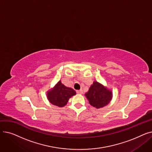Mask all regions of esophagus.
<instances>
[{
	"instance_id": "obj_1",
	"label": "esophagus",
	"mask_w": 152,
	"mask_h": 152,
	"mask_svg": "<svg viewBox=\"0 0 152 152\" xmlns=\"http://www.w3.org/2000/svg\"><path fill=\"white\" fill-rule=\"evenodd\" d=\"M76 92H77V94H83V90H82V89H80V90H78V91H76Z\"/></svg>"
}]
</instances>
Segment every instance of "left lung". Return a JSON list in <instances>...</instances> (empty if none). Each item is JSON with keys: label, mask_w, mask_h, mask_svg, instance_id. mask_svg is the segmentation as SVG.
Instances as JSON below:
<instances>
[{"label": "left lung", "mask_w": 152, "mask_h": 152, "mask_svg": "<svg viewBox=\"0 0 152 152\" xmlns=\"http://www.w3.org/2000/svg\"><path fill=\"white\" fill-rule=\"evenodd\" d=\"M85 95L92 107L100 108L110 103L112 92L98 82L94 81Z\"/></svg>", "instance_id": "obj_1"}]
</instances>
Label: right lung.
<instances>
[{
  "label": "right lung",
  "instance_id": "add662e5",
  "mask_svg": "<svg viewBox=\"0 0 152 152\" xmlns=\"http://www.w3.org/2000/svg\"><path fill=\"white\" fill-rule=\"evenodd\" d=\"M75 94L74 89L66 87L60 81L52 91L47 92V98L52 104L62 107L66 105L69 99Z\"/></svg>",
  "mask_w": 152,
  "mask_h": 152
}]
</instances>
